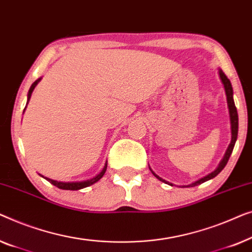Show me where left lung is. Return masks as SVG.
Returning <instances> with one entry per match:
<instances>
[{
    "label": "left lung",
    "mask_w": 252,
    "mask_h": 252,
    "mask_svg": "<svg viewBox=\"0 0 252 252\" xmlns=\"http://www.w3.org/2000/svg\"><path fill=\"white\" fill-rule=\"evenodd\" d=\"M219 75H220V79H221V82L224 83V87H225V92H226V97H227V104H228V108H229V116H231V127H232V141L231 144H229V146L227 148V151H226V154L224 158H222L220 164L217 169L215 170L214 172H211L210 175L205 176L204 178H202L200 180H197L194 184H190V185H187V186H183V187H193V186H196V185H200V184L207 182L209 179H212L215 178L216 176L218 175L219 172L221 171L222 169L225 168L226 164H227V162L229 160V157H231L232 152H233V148H234V145H235V141H236V138H237V131H239V116H237V111H236V107H235V104H234V99H233V88H232V84H231V81L227 79V76L225 75V73L222 72V70H219ZM152 173L157 177L158 179H160L161 182L165 183V180H163L160 177L155 175V173L152 171ZM169 185H171V184H169Z\"/></svg>",
    "instance_id": "left-lung-1"
}]
</instances>
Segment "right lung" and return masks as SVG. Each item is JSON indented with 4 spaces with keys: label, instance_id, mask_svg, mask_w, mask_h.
Here are the masks:
<instances>
[{
    "label": "right lung",
    "instance_id": "obj_1",
    "mask_svg": "<svg viewBox=\"0 0 252 252\" xmlns=\"http://www.w3.org/2000/svg\"><path fill=\"white\" fill-rule=\"evenodd\" d=\"M40 80H37V81H35V82L32 84V87H31V89H30V91H28V100H30V98H31V95H32V92H33V90H34V88H35V86H36L37 84V82ZM28 102V101H27ZM106 168H107V164L105 165V168L102 169V171L99 173L98 176H95L94 178H92V179H90V180H86V182H79V183H63V182H56V180H52V179H50V178H44L48 180L49 183H51L52 185H55L56 187H58V189H67V190H77V189H84V187H88V186H90V185H92V184H94L95 182H98L99 179L101 178L102 176L105 175V172H106ZM43 177V176H42Z\"/></svg>",
    "mask_w": 252,
    "mask_h": 252
}]
</instances>
